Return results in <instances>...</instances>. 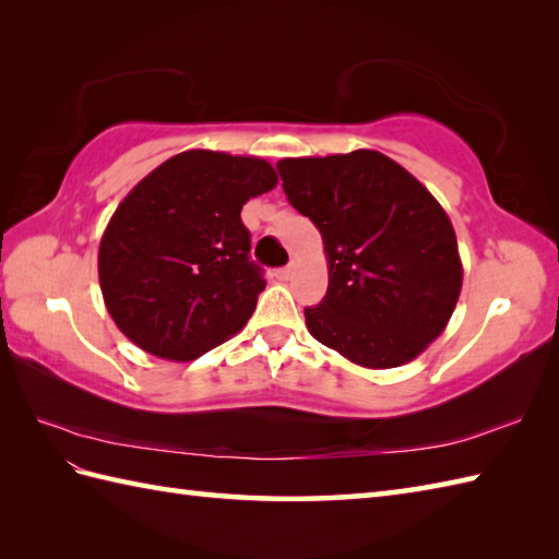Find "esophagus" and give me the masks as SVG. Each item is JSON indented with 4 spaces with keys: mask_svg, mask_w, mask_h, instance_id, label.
<instances>
[{
    "mask_svg": "<svg viewBox=\"0 0 559 559\" xmlns=\"http://www.w3.org/2000/svg\"><path fill=\"white\" fill-rule=\"evenodd\" d=\"M292 265H287V267H280L277 272H275V275H277V280H282V282H287L289 277H292Z\"/></svg>",
    "mask_w": 559,
    "mask_h": 559,
    "instance_id": "esophagus-1",
    "label": "esophagus"
}]
</instances>
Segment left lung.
Instances as JSON below:
<instances>
[{"label": "left lung", "instance_id": "8db88e82", "mask_svg": "<svg viewBox=\"0 0 559 559\" xmlns=\"http://www.w3.org/2000/svg\"><path fill=\"white\" fill-rule=\"evenodd\" d=\"M289 203L318 227L330 284L306 308L313 337L364 368H396L436 342L462 292L442 205L378 151L277 163Z\"/></svg>", "mask_w": 559, "mask_h": 559}]
</instances>
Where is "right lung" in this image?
Instances as JSON below:
<instances>
[{"label":"right lung","instance_id":"right-lung-1","mask_svg":"<svg viewBox=\"0 0 559 559\" xmlns=\"http://www.w3.org/2000/svg\"><path fill=\"white\" fill-rule=\"evenodd\" d=\"M277 186L260 157L186 151L123 198L97 253L111 320L143 352L193 361L237 334L265 289L241 222Z\"/></svg>","mask_w":559,"mask_h":559}]
</instances>
